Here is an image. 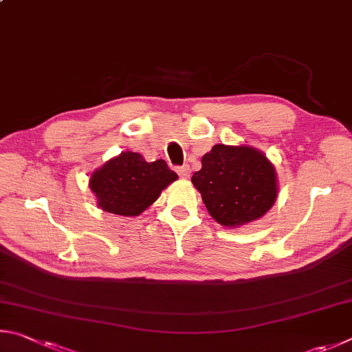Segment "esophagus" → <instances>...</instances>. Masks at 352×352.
Returning <instances> with one entry per match:
<instances>
[{"mask_svg": "<svg viewBox=\"0 0 352 352\" xmlns=\"http://www.w3.org/2000/svg\"><path fill=\"white\" fill-rule=\"evenodd\" d=\"M190 166L188 165H184V166H181V168H177V175H179L182 179H188L190 177Z\"/></svg>", "mask_w": 352, "mask_h": 352, "instance_id": "1", "label": "esophagus"}]
</instances>
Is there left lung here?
I'll list each match as a JSON object with an SVG mask.
<instances>
[{
    "label": "left lung",
    "instance_id": "1",
    "mask_svg": "<svg viewBox=\"0 0 352 352\" xmlns=\"http://www.w3.org/2000/svg\"><path fill=\"white\" fill-rule=\"evenodd\" d=\"M192 176L207 212L218 224L236 229L263 218L278 196L275 165L250 145L218 144Z\"/></svg>",
    "mask_w": 352,
    "mask_h": 352
}]
</instances>
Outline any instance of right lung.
Listing matches in <instances>:
<instances>
[{"label": "right lung", "mask_w": 352, "mask_h": 352, "mask_svg": "<svg viewBox=\"0 0 352 352\" xmlns=\"http://www.w3.org/2000/svg\"><path fill=\"white\" fill-rule=\"evenodd\" d=\"M176 179L164 159L146 162L139 153L123 151L91 173L89 188L103 212L139 217Z\"/></svg>", "instance_id": "obj_1"}]
</instances>
